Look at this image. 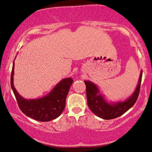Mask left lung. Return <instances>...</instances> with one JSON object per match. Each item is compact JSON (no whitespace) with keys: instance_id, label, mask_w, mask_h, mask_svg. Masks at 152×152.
Here are the masks:
<instances>
[{"instance_id":"8db88e82","label":"left lung","mask_w":152,"mask_h":152,"mask_svg":"<svg viewBox=\"0 0 152 152\" xmlns=\"http://www.w3.org/2000/svg\"><path fill=\"white\" fill-rule=\"evenodd\" d=\"M142 74L141 71L137 87L130 97L123 102L113 103H108L106 100L102 95L99 94V91L96 85L91 81L85 80L87 104L91 112L102 119H112L121 116L128 111L134 106L139 97Z\"/></svg>"}]
</instances>
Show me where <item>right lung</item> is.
<instances>
[{
	"label": "right lung",
	"mask_w": 152,
	"mask_h": 152,
	"mask_svg": "<svg viewBox=\"0 0 152 152\" xmlns=\"http://www.w3.org/2000/svg\"><path fill=\"white\" fill-rule=\"evenodd\" d=\"M14 61L11 76V86L22 112L26 116L39 121H49L59 116L65 107V101L73 80L71 78L61 80L53 89L42 98L26 99L18 94L13 86Z\"/></svg>",
	"instance_id": "add662e5"
}]
</instances>
